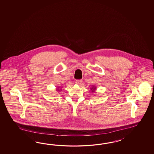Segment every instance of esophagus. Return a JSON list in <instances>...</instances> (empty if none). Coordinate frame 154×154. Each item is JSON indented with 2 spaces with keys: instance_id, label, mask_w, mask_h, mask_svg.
<instances>
[{
  "instance_id": "obj_1",
  "label": "esophagus",
  "mask_w": 154,
  "mask_h": 154,
  "mask_svg": "<svg viewBox=\"0 0 154 154\" xmlns=\"http://www.w3.org/2000/svg\"><path fill=\"white\" fill-rule=\"evenodd\" d=\"M82 80L81 79H77L75 81V84H77V85H80V84L82 83Z\"/></svg>"
}]
</instances>
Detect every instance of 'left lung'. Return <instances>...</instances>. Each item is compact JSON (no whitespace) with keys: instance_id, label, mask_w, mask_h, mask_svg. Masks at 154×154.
Masks as SVG:
<instances>
[{"instance_id":"obj_1","label":"left lung","mask_w":154,"mask_h":154,"mask_svg":"<svg viewBox=\"0 0 154 154\" xmlns=\"http://www.w3.org/2000/svg\"><path fill=\"white\" fill-rule=\"evenodd\" d=\"M96 89V88L95 87H94V86H93L91 88V92H94V91H95V90Z\"/></svg>"}]
</instances>
